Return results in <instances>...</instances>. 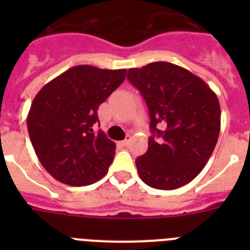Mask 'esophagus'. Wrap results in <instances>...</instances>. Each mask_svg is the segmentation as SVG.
<instances>
[{"mask_svg":"<svg viewBox=\"0 0 250 250\" xmlns=\"http://www.w3.org/2000/svg\"><path fill=\"white\" fill-rule=\"evenodd\" d=\"M130 140H131V136H126V138H125L123 141H121L120 144L123 145V146H127V145L130 144Z\"/></svg>","mask_w":250,"mask_h":250,"instance_id":"1","label":"esophagus"}]
</instances>
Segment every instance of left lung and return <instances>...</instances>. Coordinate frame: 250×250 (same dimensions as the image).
Wrapping results in <instances>:
<instances>
[{"label":"left lung","mask_w":250,"mask_h":250,"mask_svg":"<svg viewBox=\"0 0 250 250\" xmlns=\"http://www.w3.org/2000/svg\"><path fill=\"white\" fill-rule=\"evenodd\" d=\"M150 115L149 147L136 159L146 185L173 190L190 183L207 165L220 131L215 92L187 68L159 61L127 71Z\"/></svg>","instance_id":"1"}]
</instances>
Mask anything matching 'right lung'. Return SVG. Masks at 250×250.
<instances>
[{
	"mask_svg": "<svg viewBox=\"0 0 250 250\" xmlns=\"http://www.w3.org/2000/svg\"><path fill=\"white\" fill-rule=\"evenodd\" d=\"M125 77V68L74 66L35 96L27 115L28 135L40 163L56 180L85 187L107 173L116 145L94 126L99 106Z\"/></svg>",
	"mask_w": 250,
	"mask_h": 250,
	"instance_id": "add662e5",
	"label": "right lung"
}]
</instances>
